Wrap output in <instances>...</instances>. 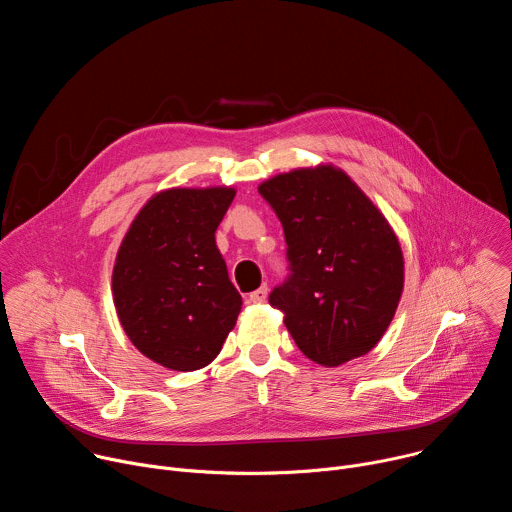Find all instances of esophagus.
I'll use <instances>...</instances> for the list:
<instances>
[{"mask_svg": "<svg viewBox=\"0 0 512 512\" xmlns=\"http://www.w3.org/2000/svg\"><path fill=\"white\" fill-rule=\"evenodd\" d=\"M267 294H269V289H267V285H263V287L253 291V294L249 296V302L251 304H263L267 300Z\"/></svg>", "mask_w": 512, "mask_h": 512, "instance_id": "obj_1", "label": "esophagus"}]
</instances>
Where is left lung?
Masks as SVG:
<instances>
[{
  "mask_svg": "<svg viewBox=\"0 0 512 512\" xmlns=\"http://www.w3.org/2000/svg\"><path fill=\"white\" fill-rule=\"evenodd\" d=\"M281 221L289 277L269 294L298 348L322 367L371 352L403 294V253L383 212L332 164L259 186Z\"/></svg>",
  "mask_w": 512,
  "mask_h": 512,
  "instance_id": "obj_1",
  "label": "left lung"
}]
</instances>
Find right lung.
I'll list each match as a JSON object with an SVG mask.
<instances>
[{"instance_id": "1", "label": "right lung", "mask_w": 512, "mask_h": 512, "mask_svg": "<svg viewBox=\"0 0 512 512\" xmlns=\"http://www.w3.org/2000/svg\"><path fill=\"white\" fill-rule=\"evenodd\" d=\"M237 190L170 188L133 218L113 267V302L133 346L170 371H198L221 352L243 300L216 247Z\"/></svg>"}]
</instances>
